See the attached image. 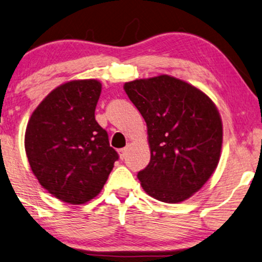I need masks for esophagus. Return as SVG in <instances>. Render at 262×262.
<instances>
[{"instance_id":"1","label":"esophagus","mask_w":262,"mask_h":262,"mask_svg":"<svg viewBox=\"0 0 262 262\" xmlns=\"http://www.w3.org/2000/svg\"><path fill=\"white\" fill-rule=\"evenodd\" d=\"M118 153H120V158L123 159L125 157V153H127V148H121L120 151H118Z\"/></svg>"}]
</instances>
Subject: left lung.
<instances>
[{"label": "left lung", "instance_id": "1", "mask_svg": "<svg viewBox=\"0 0 262 262\" xmlns=\"http://www.w3.org/2000/svg\"><path fill=\"white\" fill-rule=\"evenodd\" d=\"M123 89L147 125L151 160L138 179L149 196L177 204L200 190L217 169L222 117L198 87L171 75L125 82Z\"/></svg>", "mask_w": 262, "mask_h": 262}]
</instances>
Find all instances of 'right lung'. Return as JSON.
Here are the masks:
<instances>
[{"label": "right lung", "instance_id": "add662e5", "mask_svg": "<svg viewBox=\"0 0 262 262\" xmlns=\"http://www.w3.org/2000/svg\"><path fill=\"white\" fill-rule=\"evenodd\" d=\"M100 92L96 79L62 83L41 100L26 127L33 175L52 196L72 205L96 198L118 159L95 117Z\"/></svg>", "mask_w": 262, "mask_h": 262}]
</instances>
